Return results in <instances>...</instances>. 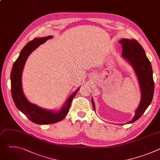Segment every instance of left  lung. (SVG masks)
Segmentation results:
<instances>
[{
  "label": "left lung",
  "mask_w": 160,
  "mask_h": 160,
  "mask_svg": "<svg viewBox=\"0 0 160 160\" xmlns=\"http://www.w3.org/2000/svg\"><path fill=\"white\" fill-rule=\"evenodd\" d=\"M119 43L122 45V56L133 67L138 78L141 92V99L139 105L135 112L133 119L127 123H132L138 120L143 115L152 100L154 90L152 69L143 48L135 39L122 38L119 41ZM92 103L95 111L93 99H92Z\"/></svg>",
  "instance_id": "left-lung-1"
}]
</instances>
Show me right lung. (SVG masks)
<instances>
[{
    "mask_svg": "<svg viewBox=\"0 0 160 160\" xmlns=\"http://www.w3.org/2000/svg\"><path fill=\"white\" fill-rule=\"evenodd\" d=\"M52 38V36L35 38L29 42L22 49L19 57L14 62L11 73V94L16 106L30 121L38 125L52 124L62 120L67 115L72 101L80 89L79 87L71 94L63 107L57 112L47 110L31 103L25 96L22 88L21 76L26 61L29 55L40 45Z\"/></svg>",
    "mask_w": 160,
    "mask_h": 160,
    "instance_id": "add662e5",
    "label": "right lung"
}]
</instances>
